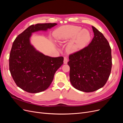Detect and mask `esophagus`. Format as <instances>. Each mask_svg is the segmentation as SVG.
<instances>
[{
	"mask_svg": "<svg viewBox=\"0 0 123 123\" xmlns=\"http://www.w3.org/2000/svg\"><path fill=\"white\" fill-rule=\"evenodd\" d=\"M67 62H68V58L66 57H64V64H67Z\"/></svg>",
	"mask_w": 123,
	"mask_h": 123,
	"instance_id": "34e87169",
	"label": "esophagus"
}]
</instances>
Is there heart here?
<instances>
[{"mask_svg": "<svg viewBox=\"0 0 123 123\" xmlns=\"http://www.w3.org/2000/svg\"><path fill=\"white\" fill-rule=\"evenodd\" d=\"M55 35L59 43L62 44L70 40L66 47L67 52L76 53L83 49L91 39V34L87 29H81L79 26L66 25L59 28Z\"/></svg>", "mask_w": 123, "mask_h": 123, "instance_id": "obj_1", "label": "heart"}]
</instances>
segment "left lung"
<instances>
[{"label": "left lung", "instance_id": "1", "mask_svg": "<svg viewBox=\"0 0 123 123\" xmlns=\"http://www.w3.org/2000/svg\"><path fill=\"white\" fill-rule=\"evenodd\" d=\"M94 37L89 45L69 55L70 80L80 91L93 92L106 83L112 67L111 49L102 33L92 26Z\"/></svg>", "mask_w": 123, "mask_h": 123}]
</instances>
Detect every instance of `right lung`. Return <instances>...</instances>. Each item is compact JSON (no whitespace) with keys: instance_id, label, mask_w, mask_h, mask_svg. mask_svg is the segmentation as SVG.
<instances>
[{"instance_id":"add662e5","label":"right lung","mask_w":123,"mask_h":123,"mask_svg":"<svg viewBox=\"0 0 123 123\" xmlns=\"http://www.w3.org/2000/svg\"><path fill=\"white\" fill-rule=\"evenodd\" d=\"M56 23L33 25L14 41L9 57V69L17 86L36 93L46 90L53 80L55 73L63 64L64 57H52L37 50L31 43L33 33L46 31Z\"/></svg>"}]
</instances>
